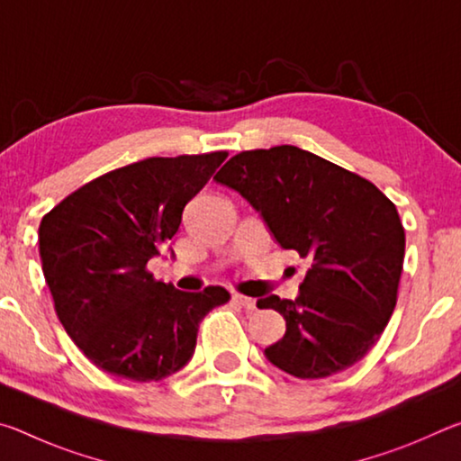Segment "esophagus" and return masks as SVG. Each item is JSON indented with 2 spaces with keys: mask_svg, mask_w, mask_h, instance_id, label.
Returning a JSON list of instances; mask_svg holds the SVG:
<instances>
[{
  "mask_svg": "<svg viewBox=\"0 0 461 461\" xmlns=\"http://www.w3.org/2000/svg\"><path fill=\"white\" fill-rule=\"evenodd\" d=\"M231 299H233V303H238V305H241V307L248 309V311H254V309H256V301H254V299H249V296H244V294H233Z\"/></svg>",
  "mask_w": 461,
  "mask_h": 461,
  "instance_id": "obj_1",
  "label": "esophagus"
}]
</instances>
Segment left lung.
Instances as JSON below:
<instances>
[{"label": "left lung", "instance_id": "1", "mask_svg": "<svg viewBox=\"0 0 461 461\" xmlns=\"http://www.w3.org/2000/svg\"><path fill=\"white\" fill-rule=\"evenodd\" d=\"M215 181L246 197L278 244L311 262L294 301H258L286 321L285 338L264 349L268 360L296 378L360 362L399 296L404 228L394 203L360 175L288 144L231 156Z\"/></svg>", "mask_w": 461, "mask_h": 461}]
</instances>
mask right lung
I'll return each instance as SVG.
<instances>
[{
  "label": "right lung",
  "mask_w": 461,
  "mask_h": 461,
  "mask_svg": "<svg viewBox=\"0 0 461 461\" xmlns=\"http://www.w3.org/2000/svg\"><path fill=\"white\" fill-rule=\"evenodd\" d=\"M228 152L115 168L42 217L38 241L54 311L75 346L113 376L156 382L191 360L199 323L230 293L176 291L146 268Z\"/></svg>",
  "instance_id": "obj_1"
}]
</instances>
